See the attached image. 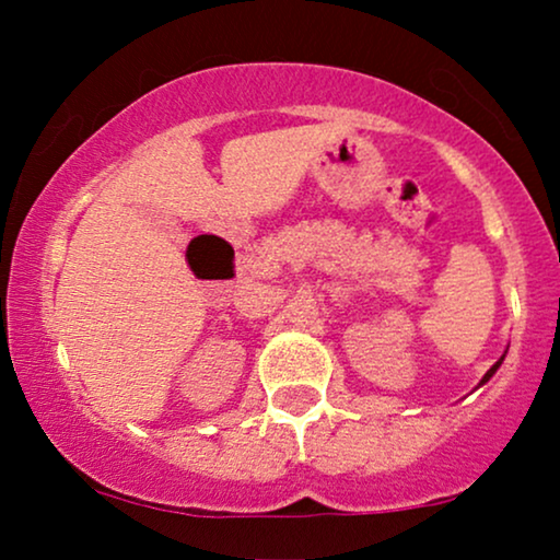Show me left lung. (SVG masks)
Listing matches in <instances>:
<instances>
[{"mask_svg":"<svg viewBox=\"0 0 560 560\" xmlns=\"http://www.w3.org/2000/svg\"><path fill=\"white\" fill-rule=\"evenodd\" d=\"M504 354H508V351H504ZM504 354H502L500 359H497V362H494L492 366H489V372L485 374V377H481V382H479V387H481V385H485V382H489V377H492V374H494L497 370H500V364L504 362Z\"/></svg>","mask_w":560,"mask_h":560,"instance_id":"1","label":"left lung"}]
</instances>
